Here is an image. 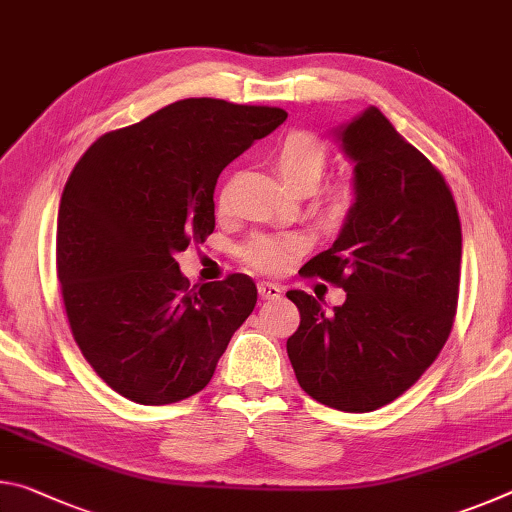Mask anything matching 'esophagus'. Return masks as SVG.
I'll return each mask as SVG.
<instances>
[{"label": "esophagus", "mask_w": 512, "mask_h": 512, "mask_svg": "<svg viewBox=\"0 0 512 512\" xmlns=\"http://www.w3.org/2000/svg\"><path fill=\"white\" fill-rule=\"evenodd\" d=\"M257 289H259V296L264 300H277L282 296V287L275 282H259Z\"/></svg>", "instance_id": "34e87169"}]
</instances>
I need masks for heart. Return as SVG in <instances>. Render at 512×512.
<instances>
[{"mask_svg": "<svg viewBox=\"0 0 512 512\" xmlns=\"http://www.w3.org/2000/svg\"><path fill=\"white\" fill-rule=\"evenodd\" d=\"M275 169L293 192H314L323 180L329 149L318 135L307 131L289 133L277 144L273 153ZM357 203V187L352 180H339L329 187L327 207L332 214H345ZM228 205V192L221 194V207ZM309 248V237L300 232H273V235H255L241 248L244 262L257 273L277 275L284 273Z\"/></svg>", "mask_w": 512, "mask_h": 512, "instance_id": "1", "label": "heart"}]
</instances>
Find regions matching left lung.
<instances>
[{"label": "left lung", "mask_w": 512, "mask_h": 512, "mask_svg": "<svg viewBox=\"0 0 512 512\" xmlns=\"http://www.w3.org/2000/svg\"><path fill=\"white\" fill-rule=\"evenodd\" d=\"M339 140L354 160L357 203L334 246L302 271L348 293L325 314L314 296L289 291L300 325L287 352L309 397L366 413L409 391L447 343L463 237L443 173L377 108L343 126Z\"/></svg>", "instance_id": "left-lung-1"}]
</instances>
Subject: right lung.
<instances>
[{
	"instance_id": "right-lung-1",
	"label": "right lung",
	"mask_w": 512,
	"mask_h": 512,
	"mask_svg": "<svg viewBox=\"0 0 512 512\" xmlns=\"http://www.w3.org/2000/svg\"><path fill=\"white\" fill-rule=\"evenodd\" d=\"M287 112L183 99L101 135L67 178L56 271L85 361L126 400L162 406L210 384L250 316L244 273L189 284L176 255L214 232L219 173Z\"/></svg>"
}]
</instances>
